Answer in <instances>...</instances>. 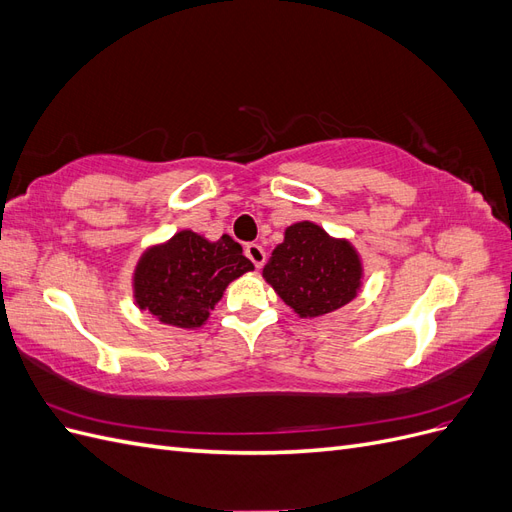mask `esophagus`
Returning a JSON list of instances; mask_svg holds the SVG:
<instances>
[{"label": "esophagus", "instance_id": "obj_1", "mask_svg": "<svg viewBox=\"0 0 512 512\" xmlns=\"http://www.w3.org/2000/svg\"><path fill=\"white\" fill-rule=\"evenodd\" d=\"M245 256L254 262L256 269L265 265V260H267V252L262 250V245H258V243H247L245 245Z\"/></svg>", "mask_w": 512, "mask_h": 512}]
</instances>
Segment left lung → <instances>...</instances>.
<instances>
[{"mask_svg": "<svg viewBox=\"0 0 512 512\" xmlns=\"http://www.w3.org/2000/svg\"><path fill=\"white\" fill-rule=\"evenodd\" d=\"M265 280L301 318L344 307L361 286V260L348 241L312 222L292 224L265 265Z\"/></svg>", "mask_w": 512, "mask_h": 512, "instance_id": "1", "label": "left lung"}]
</instances>
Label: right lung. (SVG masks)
I'll use <instances>...</instances> for the list:
<instances>
[{"label":"right lung","mask_w":512,"mask_h":512,"mask_svg":"<svg viewBox=\"0 0 512 512\" xmlns=\"http://www.w3.org/2000/svg\"><path fill=\"white\" fill-rule=\"evenodd\" d=\"M252 269V260L232 237L207 241L192 230H181L138 262L134 297L138 307L162 322L194 329L207 320L224 288Z\"/></svg>","instance_id":"right-lung-1"}]
</instances>
